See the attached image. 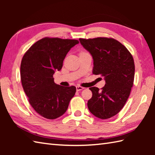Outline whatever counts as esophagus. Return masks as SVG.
<instances>
[{
  "mask_svg": "<svg viewBox=\"0 0 155 155\" xmlns=\"http://www.w3.org/2000/svg\"><path fill=\"white\" fill-rule=\"evenodd\" d=\"M76 88H77V91H81V90H83L84 88L81 87V86H77V87H76Z\"/></svg>",
  "mask_w": 155,
  "mask_h": 155,
  "instance_id": "esophagus-1",
  "label": "esophagus"
}]
</instances>
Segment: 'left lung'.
<instances>
[{
	"mask_svg": "<svg viewBox=\"0 0 155 155\" xmlns=\"http://www.w3.org/2000/svg\"><path fill=\"white\" fill-rule=\"evenodd\" d=\"M81 44L93 58L94 74L104 78V87L99 91L91 87L93 97L87 106L94 116L107 119L119 113L133 87L134 63L133 56L120 42L112 38H79Z\"/></svg>",
	"mask_w": 155,
	"mask_h": 155,
	"instance_id": "obj_1",
	"label": "left lung"
}]
</instances>
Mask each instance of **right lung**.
<instances>
[{"mask_svg":"<svg viewBox=\"0 0 155 155\" xmlns=\"http://www.w3.org/2000/svg\"><path fill=\"white\" fill-rule=\"evenodd\" d=\"M77 40L45 37L36 42L23 56L21 78L32 107L41 116L55 119L67 111L76 87L54 83L53 74L62 67L66 55Z\"/></svg>","mask_w":155,"mask_h":155,"instance_id":"obj_1","label":"right lung"}]
</instances>
